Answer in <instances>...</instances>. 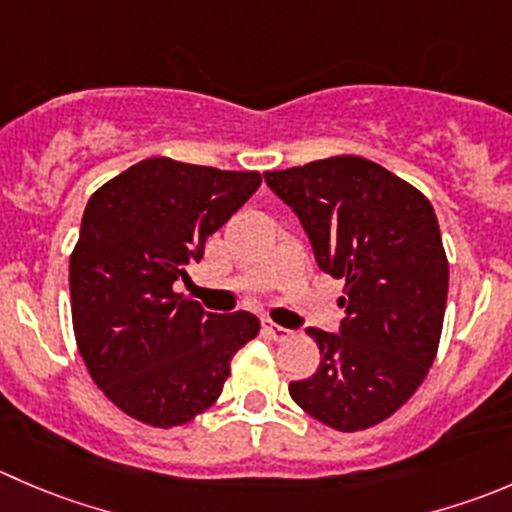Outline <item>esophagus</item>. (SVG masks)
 <instances>
[{"instance_id":"esophagus-1","label":"esophagus","mask_w":512,"mask_h":512,"mask_svg":"<svg viewBox=\"0 0 512 512\" xmlns=\"http://www.w3.org/2000/svg\"><path fill=\"white\" fill-rule=\"evenodd\" d=\"M265 330H267V335H270L272 340H277V342L287 340V337L292 335V332L287 330V327H282V325H275V322H270V320L265 322Z\"/></svg>"}]
</instances>
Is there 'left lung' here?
I'll return each mask as SVG.
<instances>
[{
    "instance_id": "1",
    "label": "left lung",
    "mask_w": 512,
    "mask_h": 512,
    "mask_svg": "<svg viewBox=\"0 0 512 512\" xmlns=\"http://www.w3.org/2000/svg\"><path fill=\"white\" fill-rule=\"evenodd\" d=\"M300 217L320 270L345 280L340 332L310 327L320 367L290 382L307 415L340 433L388 420L420 388L438 352L448 257L428 197L355 155L265 172Z\"/></svg>"
}]
</instances>
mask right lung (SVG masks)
I'll return each instance as SVG.
<instances>
[{
	"mask_svg": "<svg viewBox=\"0 0 512 512\" xmlns=\"http://www.w3.org/2000/svg\"><path fill=\"white\" fill-rule=\"evenodd\" d=\"M260 182V172L150 157L89 197L69 257L74 337L92 380L130 418L195 420L260 332L250 312H207L172 287Z\"/></svg>",
	"mask_w": 512,
	"mask_h": 512,
	"instance_id": "add662e5",
	"label": "right lung"
}]
</instances>
